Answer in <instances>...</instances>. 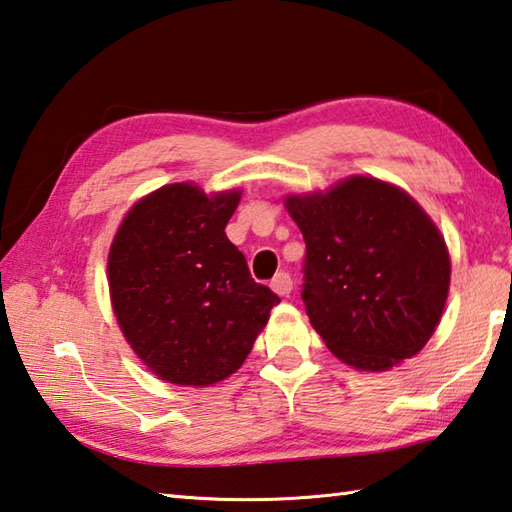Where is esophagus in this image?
<instances>
[{"mask_svg": "<svg viewBox=\"0 0 512 512\" xmlns=\"http://www.w3.org/2000/svg\"><path fill=\"white\" fill-rule=\"evenodd\" d=\"M271 288L273 291L277 293V295H288L293 291V280H291V275L288 273H277L273 280H271Z\"/></svg>", "mask_w": 512, "mask_h": 512, "instance_id": "1", "label": "esophagus"}]
</instances>
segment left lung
Wrapping results in <instances>:
<instances>
[{
	"label": "left lung",
	"mask_w": 512,
	"mask_h": 512,
	"mask_svg": "<svg viewBox=\"0 0 512 512\" xmlns=\"http://www.w3.org/2000/svg\"><path fill=\"white\" fill-rule=\"evenodd\" d=\"M284 203L306 244L302 300L324 345L362 371L421 351L450 288L448 248L425 210L371 176Z\"/></svg>",
	"instance_id": "8db88e82"
}]
</instances>
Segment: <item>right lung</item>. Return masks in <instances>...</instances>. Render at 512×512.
<instances>
[{
	"mask_svg": "<svg viewBox=\"0 0 512 512\" xmlns=\"http://www.w3.org/2000/svg\"><path fill=\"white\" fill-rule=\"evenodd\" d=\"M239 190L170 183L127 212L109 248V293L134 353L161 380L208 387L241 367L280 304L226 237Z\"/></svg>",
	"mask_w": 512,
	"mask_h": 512,
	"instance_id": "right-lung-1",
	"label": "right lung"
}]
</instances>
